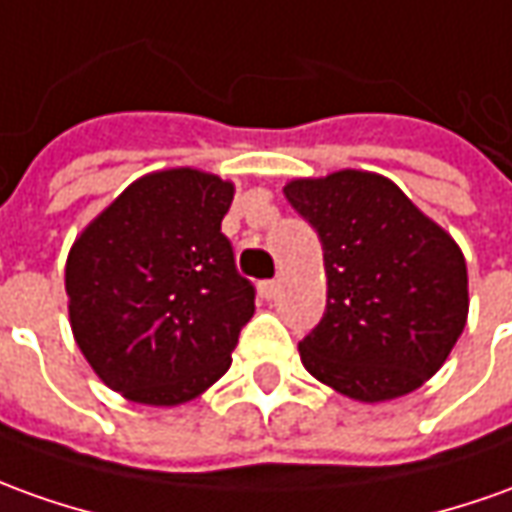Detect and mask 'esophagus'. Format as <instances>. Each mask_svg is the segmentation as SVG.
Returning <instances> with one entry per match:
<instances>
[{
    "mask_svg": "<svg viewBox=\"0 0 512 512\" xmlns=\"http://www.w3.org/2000/svg\"><path fill=\"white\" fill-rule=\"evenodd\" d=\"M278 290H281L278 281H262V284H259V295H262L264 301H273L278 295Z\"/></svg>",
    "mask_w": 512,
    "mask_h": 512,
    "instance_id": "esophagus-1",
    "label": "esophagus"
}]
</instances>
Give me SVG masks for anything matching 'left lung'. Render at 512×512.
I'll list each match as a JSON object with an SVG mask.
<instances>
[{
    "mask_svg": "<svg viewBox=\"0 0 512 512\" xmlns=\"http://www.w3.org/2000/svg\"><path fill=\"white\" fill-rule=\"evenodd\" d=\"M284 197L315 228L329 287L323 320L298 343L303 368L362 404L429 382L468 320L460 245L376 172L292 178Z\"/></svg>",
    "mask_w": 512,
    "mask_h": 512,
    "instance_id": "obj_1",
    "label": "left lung"
}]
</instances>
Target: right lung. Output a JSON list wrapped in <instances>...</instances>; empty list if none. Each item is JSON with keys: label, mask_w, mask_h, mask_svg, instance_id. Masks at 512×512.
Wrapping results in <instances>:
<instances>
[{"label": "right lung", "mask_w": 512, "mask_h": 512, "mask_svg": "<svg viewBox=\"0 0 512 512\" xmlns=\"http://www.w3.org/2000/svg\"><path fill=\"white\" fill-rule=\"evenodd\" d=\"M234 192L195 167L147 172L74 239L66 259L74 343L133 404L178 407L231 368L256 309L220 231Z\"/></svg>", "instance_id": "add662e5"}]
</instances>
